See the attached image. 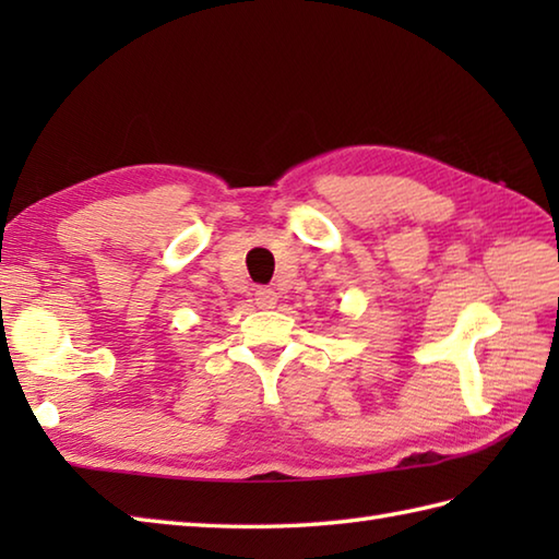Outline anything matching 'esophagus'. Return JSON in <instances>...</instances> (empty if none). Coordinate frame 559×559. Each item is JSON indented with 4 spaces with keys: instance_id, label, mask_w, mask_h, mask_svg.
Wrapping results in <instances>:
<instances>
[{
    "instance_id": "1",
    "label": "esophagus",
    "mask_w": 559,
    "mask_h": 559,
    "mask_svg": "<svg viewBox=\"0 0 559 559\" xmlns=\"http://www.w3.org/2000/svg\"><path fill=\"white\" fill-rule=\"evenodd\" d=\"M254 302H257L259 310H273V307H276V302H278V295H276V290H271V288H259L254 293Z\"/></svg>"
}]
</instances>
